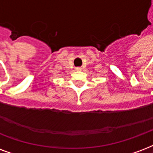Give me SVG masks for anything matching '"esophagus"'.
Listing matches in <instances>:
<instances>
[{
	"instance_id": "obj_1",
	"label": "esophagus",
	"mask_w": 153,
	"mask_h": 153,
	"mask_svg": "<svg viewBox=\"0 0 153 153\" xmlns=\"http://www.w3.org/2000/svg\"><path fill=\"white\" fill-rule=\"evenodd\" d=\"M76 69H77V70H80V68H79V67L76 68Z\"/></svg>"
}]
</instances>
